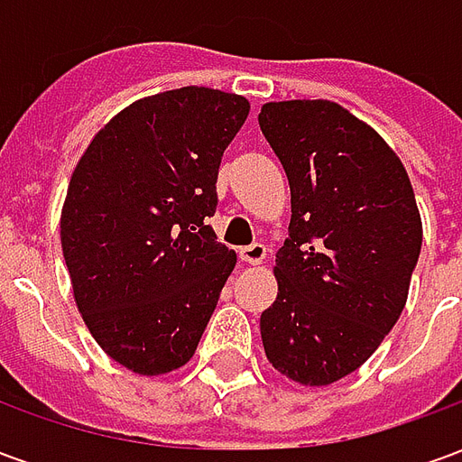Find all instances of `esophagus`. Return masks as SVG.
I'll return each mask as SVG.
<instances>
[{"instance_id": "obj_1", "label": "esophagus", "mask_w": 462, "mask_h": 462, "mask_svg": "<svg viewBox=\"0 0 462 462\" xmlns=\"http://www.w3.org/2000/svg\"><path fill=\"white\" fill-rule=\"evenodd\" d=\"M240 257L242 262H247V264H262V260L267 257V247H264L262 242H254V245L242 247Z\"/></svg>"}]
</instances>
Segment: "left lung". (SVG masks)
I'll list each match as a JSON object with an SVG mask.
<instances>
[{
  "instance_id": "left-lung-1",
  "label": "left lung",
  "mask_w": 462,
  "mask_h": 462,
  "mask_svg": "<svg viewBox=\"0 0 462 462\" xmlns=\"http://www.w3.org/2000/svg\"><path fill=\"white\" fill-rule=\"evenodd\" d=\"M260 128L291 190L264 354L301 386H329L366 361L406 307L423 225L408 172L368 123L334 101H272Z\"/></svg>"
}]
</instances>
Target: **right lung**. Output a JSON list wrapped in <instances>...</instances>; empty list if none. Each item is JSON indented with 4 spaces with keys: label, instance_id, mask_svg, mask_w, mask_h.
I'll list each match as a JSON object with an SVG mask.
<instances>
[{
    "label": "right lung",
    "instance_id": "add662e5",
    "mask_svg": "<svg viewBox=\"0 0 462 462\" xmlns=\"http://www.w3.org/2000/svg\"><path fill=\"white\" fill-rule=\"evenodd\" d=\"M245 96L182 86L145 96L96 133L61 208V250L96 344L133 374L185 366L237 264L208 217Z\"/></svg>",
    "mask_w": 462,
    "mask_h": 462
}]
</instances>
